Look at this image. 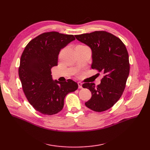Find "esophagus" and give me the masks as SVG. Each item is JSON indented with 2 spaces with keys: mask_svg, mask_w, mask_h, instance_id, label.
I'll return each mask as SVG.
<instances>
[{
  "mask_svg": "<svg viewBox=\"0 0 150 150\" xmlns=\"http://www.w3.org/2000/svg\"><path fill=\"white\" fill-rule=\"evenodd\" d=\"M78 87H79V89H81V88H83V86H82V83H81V82H78Z\"/></svg>",
  "mask_w": 150,
  "mask_h": 150,
  "instance_id": "1",
  "label": "esophagus"
}]
</instances>
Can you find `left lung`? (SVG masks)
<instances>
[{
    "mask_svg": "<svg viewBox=\"0 0 150 150\" xmlns=\"http://www.w3.org/2000/svg\"><path fill=\"white\" fill-rule=\"evenodd\" d=\"M79 41L92 51V69L102 72L101 84L84 83L83 87L91 92L92 96L85 105L96 112L111 108L123 93L129 73V56L121 39L106 31L76 35Z\"/></svg>",
    "mask_w": 150,
    "mask_h": 150,
    "instance_id": "obj_1",
    "label": "left lung"
}]
</instances>
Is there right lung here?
Returning a JSON list of instances; mask_svg holds the SVG:
<instances>
[{
    "mask_svg": "<svg viewBox=\"0 0 150 150\" xmlns=\"http://www.w3.org/2000/svg\"><path fill=\"white\" fill-rule=\"evenodd\" d=\"M74 40L73 35L44 33L31 40L22 54L19 76L22 89L29 103L43 115L61 111L66 95L78 88L72 79L54 81L51 71L57 65L61 50Z\"/></svg>",
    "mask_w": 150,
    "mask_h": 150,
    "instance_id": "1",
    "label": "right lung"
}]
</instances>
